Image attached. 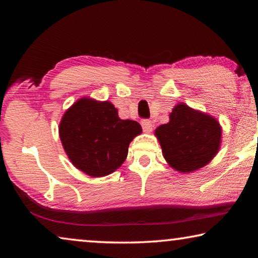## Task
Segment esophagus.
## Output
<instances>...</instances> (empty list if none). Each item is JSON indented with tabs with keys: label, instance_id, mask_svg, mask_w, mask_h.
Wrapping results in <instances>:
<instances>
[{
	"label": "esophagus",
	"instance_id": "esophagus-1",
	"mask_svg": "<svg viewBox=\"0 0 258 258\" xmlns=\"http://www.w3.org/2000/svg\"><path fill=\"white\" fill-rule=\"evenodd\" d=\"M142 128L143 131H145L146 133H150L152 131V127H154V124H152L151 120H148V119H145L142 120Z\"/></svg>",
	"mask_w": 258,
	"mask_h": 258
}]
</instances>
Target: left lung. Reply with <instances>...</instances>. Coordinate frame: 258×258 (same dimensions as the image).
Segmentation results:
<instances>
[{
  "mask_svg": "<svg viewBox=\"0 0 258 258\" xmlns=\"http://www.w3.org/2000/svg\"><path fill=\"white\" fill-rule=\"evenodd\" d=\"M155 135L167 164L187 174L206 166L217 155L222 127L215 117L180 102L169 113L168 123L158 126Z\"/></svg>",
  "mask_w": 258,
  "mask_h": 258,
  "instance_id": "1",
  "label": "left lung"
}]
</instances>
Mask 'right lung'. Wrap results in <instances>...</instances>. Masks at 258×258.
Listing matches in <instances>:
<instances>
[{
	"instance_id": "1",
	"label": "right lung",
	"mask_w": 258,
	"mask_h": 258,
	"mask_svg": "<svg viewBox=\"0 0 258 258\" xmlns=\"http://www.w3.org/2000/svg\"><path fill=\"white\" fill-rule=\"evenodd\" d=\"M141 133V125L120 119L111 102L89 97L73 103L59 124V137L69 160L92 177L106 176L119 168L130 143Z\"/></svg>"
}]
</instances>
